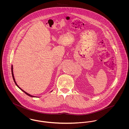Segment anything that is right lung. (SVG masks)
<instances>
[{
	"instance_id": "add662e5",
	"label": "right lung",
	"mask_w": 129,
	"mask_h": 129,
	"mask_svg": "<svg viewBox=\"0 0 129 129\" xmlns=\"http://www.w3.org/2000/svg\"><path fill=\"white\" fill-rule=\"evenodd\" d=\"M11 72H12V77H13V80H14V82H15V84L17 85V86L18 87L19 89H20L22 91H23V92H24L26 94H27V95H28V96H30V97H35V96H32V95H30V94H28V93H27V92H25V91H24L23 89H22L18 85H17V84L16 83V81H15V78H14V75H13V66L12 65L11 66Z\"/></svg>"
}]
</instances>
